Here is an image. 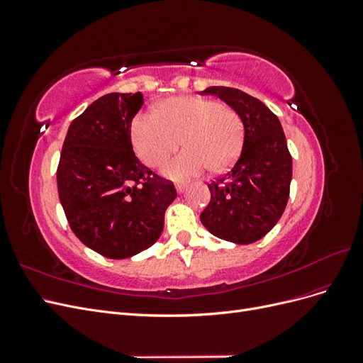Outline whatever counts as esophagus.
Listing matches in <instances>:
<instances>
[{"mask_svg": "<svg viewBox=\"0 0 363 363\" xmlns=\"http://www.w3.org/2000/svg\"><path fill=\"white\" fill-rule=\"evenodd\" d=\"M184 188H186L184 184H175V189H177V192H179V194H182V192L184 191Z\"/></svg>", "mask_w": 363, "mask_h": 363, "instance_id": "esophagus-1", "label": "esophagus"}]
</instances>
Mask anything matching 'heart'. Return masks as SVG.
Returning <instances> with one entry per match:
<instances>
[{
	"label": "heart",
	"instance_id": "b5f03b06",
	"mask_svg": "<svg viewBox=\"0 0 363 363\" xmlns=\"http://www.w3.org/2000/svg\"><path fill=\"white\" fill-rule=\"evenodd\" d=\"M164 174L182 180L203 172L207 167L223 171L238 157L242 145V121L233 108L199 96H174L164 100L160 113L148 111L135 118L131 140L140 160L160 167L172 152Z\"/></svg>",
	"mask_w": 363,
	"mask_h": 363
}]
</instances>
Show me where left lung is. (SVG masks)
<instances>
[{
	"label": "left lung",
	"instance_id": "8db88e82",
	"mask_svg": "<svg viewBox=\"0 0 363 363\" xmlns=\"http://www.w3.org/2000/svg\"><path fill=\"white\" fill-rule=\"evenodd\" d=\"M244 124L240 155L224 177L208 183L211 203L201 212L213 236L240 245L262 239L277 224L288 204L292 157L279 118L257 98L235 87L212 86Z\"/></svg>",
	"mask_w": 363,
	"mask_h": 363
}]
</instances>
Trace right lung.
<instances>
[{
  "mask_svg": "<svg viewBox=\"0 0 363 363\" xmlns=\"http://www.w3.org/2000/svg\"><path fill=\"white\" fill-rule=\"evenodd\" d=\"M142 104L140 92L98 98L72 121L60 152L57 189L69 227L108 259H127L155 244L177 196L172 182L135 156L130 127Z\"/></svg>",
  "mask_w": 363,
  "mask_h": 363,
  "instance_id": "1",
  "label": "right lung"
}]
</instances>
